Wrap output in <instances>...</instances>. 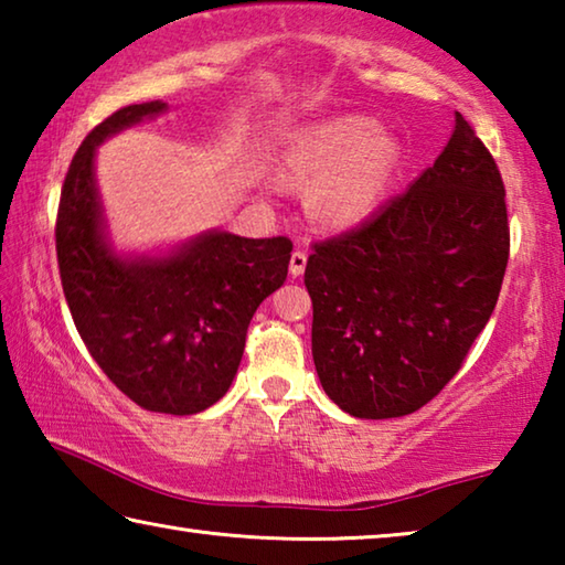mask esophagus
<instances>
[{
  "instance_id": "obj_1",
  "label": "esophagus",
  "mask_w": 565,
  "mask_h": 565,
  "mask_svg": "<svg viewBox=\"0 0 565 565\" xmlns=\"http://www.w3.org/2000/svg\"><path fill=\"white\" fill-rule=\"evenodd\" d=\"M306 269V254L303 252H294L291 262H289V271L291 276H301Z\"/></svg>"
}]
</instances>
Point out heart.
<instances>
[{"label":"heart","mask_w":565,"mask_h":565,"mask_svg":"<svg viewBox=\"0 0 565 565\" xmlns=\"http://www.w3.org/2000/svg\"><path fill=\"white\" fill-rule=\"evenodd\" d=\"M398 161V141L366 117H339L294 131L279 151L286 179L311 181L309 209L329 228L366 222L384 202Z\"/></svg>","instance_id":"1"}]
</instances>
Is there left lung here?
<instances>
[{
	"label": "left lung",
	"mask_w": 565,
	"mask_h": 565,
	"mask_svg": "<svg viewBox=\"0 0 565 565\" xmlns=\"http://www.w3.org/2000/svg\"><path fill=\"white\" fill-rule=\"evenodd\" d=\"M505 264L499 167L456 111L434 167L369 222L313 244L303 284L327 396L356 418L428 404L489 323Z\"/></svg>",
	"instance_id": "1"
}]
</instances>
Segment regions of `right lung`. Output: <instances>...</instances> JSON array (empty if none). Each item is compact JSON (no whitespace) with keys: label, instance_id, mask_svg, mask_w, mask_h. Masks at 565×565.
Returning <instances> with one entry per match:
<instances>
[{"label":"right lung","instance_id":"right-lung-1","mask_svg":"<svg viewBox=\"0 0 565 565\" xmlns=\"http://www.w3.org/2000/svg\"><path fill=\"white\" fill-rule=\"evenodd\" d=\"M167 109L159 99L131 104L89 131L66 171L54 234L62 289L92 359L134 404L191 416L232 386L248 321L289 274L291 242L212 228L164 254L114 248L97 147Z\"/></svg>","mask_w":565,"mask_h":565}]
</instances>
